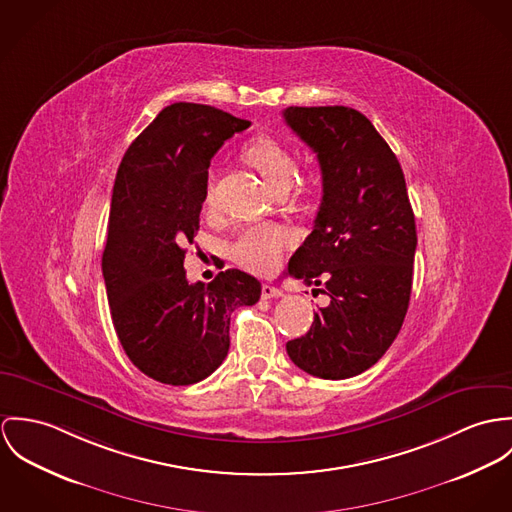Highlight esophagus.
<instances>
[{
    "instance_id": "1",
    "label": "esophagus",
    "mask_w": 512,
    "mask_h": 512,
    "mask_svg": "<svg viewBox=\"0 0 512 512\" xmlns=\"http://www.w3.org/2000/svg\"><path fill=\"white\" fill-rule=\"evenodd\" d=\"M261 294H263V298H279V296H283V290L273 284H263Z\"/></svg>"
}]
</instances>
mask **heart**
I'll return each instance as SVG.
<instances>
[{
  "label": "heart",
  "instance_id": "heart-1",
  "mask_svg": "<svg viewBox=\"0 0 512 512\" xmlns=\"http://www.w3.org/2000/svg\"><path fill=\"white\" fill-rule=\"evenodd\" d=\"M243 157L275 190L283 192L288 188L294 172V161L281 141L267 135L257 137L245 147ZM206 204H214V178H210L206 186ZM284 243L286 235L281 229L269 224H255L239 233L231 253L233 259L245 269L269 273L279 265Z\"/></svg>",
  "mask_w": 512,
  "mask_h": 512
}]
</instances>
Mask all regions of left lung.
Segmentation results:
<instances>
[{"label":"left lung","mask_w":512,"mask_h":512,"mask_svg":"<svg viewBox=\"0 0 512 512\" xmlns=\"http://www.w3.org/2000/svg\"><path fill=\"white\" fill-rule=\"evenodd\" d=\"M283 115L322 171L314 229L290 257L288 275L324 283L330 296L286 353L314 377H355L391 347L410 302L416 224L404 174L387 141L353 108L292 106Z\"/></svg>","instance_id":"obj_1"}]
</instances>
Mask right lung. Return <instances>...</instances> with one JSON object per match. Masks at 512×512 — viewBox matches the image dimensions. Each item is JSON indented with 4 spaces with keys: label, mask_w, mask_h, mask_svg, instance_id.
<instances>
[{
    "label": "right lung",
    "mask_w": 512,
    "mask_h": 512,
    "mask_svg": "<svg viewBox=\"0 0 512 512\" xmlns=\"http://www.w3.org/2000/svg\"><path fill=\"white\" fill-rule=\"evenodd\" d=\"M249 125L212 106L171 104L117 169L102 271L123 351L159 383L194 385L212 375L228 355L231 312L261 296V283L239 269L208 284L188 283L184 271L210 161Z\"/></svg>",
    "instance_id": "add662e5"
}]
</instances>
